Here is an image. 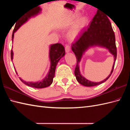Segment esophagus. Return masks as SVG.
I'll return each mask as SVG.
<instances>
[{
  "label": "esophagus",
  "mask_w": 130,
  "mask_h": 130,
  "mask_svg": "<svg viewBox=\"0 0 130 130\" xmlns=\"http://www.w3.org/2000/svg\"><path fill=\"white\" fill-rule=\"evenodd\" d=\"M70 46H69V45H67V46H66V47H65V51H66V52H67V53H68V52H69L70 51Z\"/></svg>",
  "instance_id": "1"
}]
</instances>
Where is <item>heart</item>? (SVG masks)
Listing matches in <instances>:
<instances>
[{
	"label": "heart",
	"instance_id": "obj_1",
	"mask_svg": "<svg viewBox=\"0 0 130 130\" xmlns=\"http://www.w3.org/2000/svg\"><path fill=\"white\" fill-rule=\"evenodd\" d=\"M79 15L78 13H75L74 14L72 18H71V21H73L74 19H75ZM88 21V17L86 16H82L81 17H80L78 21H76L75 24H74V26L71 29L69 33V37L71 38H75L77 36H78L79 32L80 29H81L82 27H83L84 24L86 23Z\"/></svg>",
	"mask_w": 130,
	"mask_h": 130
}]
</instances>
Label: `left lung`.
Wrapping results in <instances>:
<instances>
[{
    "mask_svg": "<svg viewBox=\"0 0 130 130\" xmlns=\"http://www.w3.org/2000/svg\"><path fill=\"white\" fill-rule=\"evenodd\" d=\"M93 46L106 48L114 57V64L110 75L103 81L99 82H94L87 79L81 75L79 71V63L82 56L88 49ZM71 49L75 54L77 61L74 74L77 81L80 84L85 87H93L106 82L111 75L117 57L115 33L107 15L98 10L88 26L87 30L72 44Z\"/></svg>",
    "mask_w": 130,
    "mask_h": 130,
    "instance_id": "8db88e82",
    "label": "left lung"
}]
</instances>
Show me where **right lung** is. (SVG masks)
I'll list each match as a JSON object with an SVG mask.
<instances>
[{"mask_svg": "<svg viewBox=\"0 0 130 130\" xmlns=\"http://www.w3.org/2000/svg\"><path fill=\"white\" fill-rule=\"evenodd\" d=\"M41 13H42V9H41L40 5H38V6L33 8L32 9L27 10V12H26L19 18L18 20L16 21V23L15 22V24L12 36V42H13L14 33L23 24L26 23L29 19H31L32 17H35L36 16L40 14ZM65 51L64 47L61 44L55 43L50 45L49 46V59L50 61V70L47 74L45 78L42 79L41 80H39L36 82H26L21 78H19V79L24 84L33 88L40 89V88H43L50 86L53 82V79L55 76V70H56L57 63L59 62L60 60L62 57L65 56ZM11 59H12V60L13 59V51L12 49L11 50ZM14 68L17 74L18 75L15 67Z\"/></svg>", "mask_w": 130, "mask_h": 130, "instance_id": "1", "label": "right lung"}]
</instances>
